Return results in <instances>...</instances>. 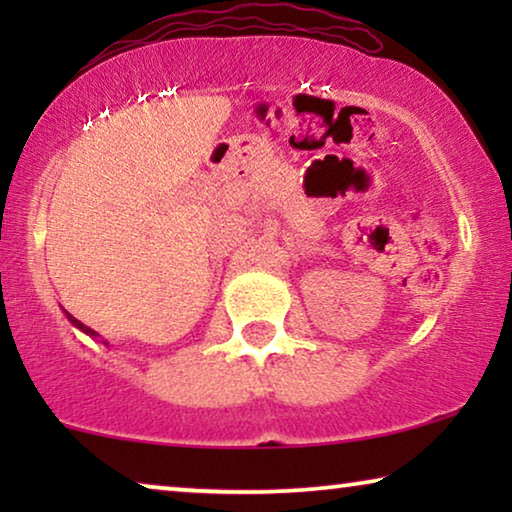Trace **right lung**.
Returning <instances> with one entry per match:
<instances>
[{
    "label": "right lung",
    "instance_id": "1",
    "mask_svg": "<svg viewBox=\"0 0 512 512\" xmlns=\"http://www.w3.org/2000/svg\"><path fill=\"white\" fill-rule=\"evenodd\" d=\"M65 314H67V319L72 321V324H74L76 328H79V331H83V333H86V335H90V338H100V333L93 331V328H88L86 324H81V321H79V319H74L72 314H69V312H65ZM102 345H109V342H107V340H102Z\"/></svg>",
    "mask_w": 512,
    "mask_h": 512
}]
</instances>
